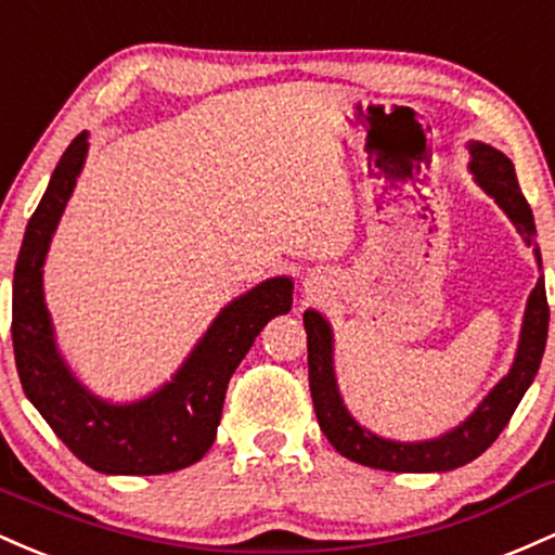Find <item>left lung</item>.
<instances>
[{"mask_svg": "<svg viewBox=\"0 0 555 555\" xmlns=\"http://www.w3.org/2000/svg\"><path fill=\"white\" fill-rule=\"evenodd\" d=\"M469 170L475 172L477 183L495 198L498 207L512 217V222L525 233V241L534 238V220L525 194L516 180L512 159L488 143H472ZM540 261V248H534ZM547 296L543 278L534 285L527 301L525 325L516 361L506 377L490 390L477 406V412L462 427L451 429L443 438L425 440V443H396L372 435L370 429L359 427L346 412L335 388L333 375V335L330 325L317 311H304V327H307V351H309V390L314 401L317 422H320L325 438L333 443L340 456L351 462L372 466L385 472H448L456 466L469 464L479 453L495 443L498 435L508 425L512 414L519 406L521 396L527 393L529 383L540 370V359L545 351L547 338Z\"/></svg>", "mask_w": 555, "mask_h": 555, "instance_id": "1", "label": "left lung"}]
</instances>
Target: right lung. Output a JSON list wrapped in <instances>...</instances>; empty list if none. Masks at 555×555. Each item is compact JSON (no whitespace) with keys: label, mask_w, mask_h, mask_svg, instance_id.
I'll return each mask as SVG.
<instances>
[{"label":"right lung","mask_w":555,"mask_h":555,"mask_svg":"<svg viewBox=\"0 0 555 555\" xmlns=\"http://www.w3.org/2000/svg\"><path fill=\"white\" fill-rule=\"evenodd\" d=\"M86 133H78L54 167L47 194L30 215L12 283V348L23 390L54 435L102 475H165L196 464L215 443L235 366L261 327L291 311L294 283L272 278L220 311L202 344L165 388L143 401H99L62 364L43 307L41 267L62 209L83 167Z\"/></svg>","instance_id":"1"}]
</instances>
